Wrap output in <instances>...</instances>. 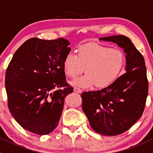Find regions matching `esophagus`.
<instances>
[{
    "instance_id": "1",
    "label": "esophagus",
    "mask_w": 153,
    "mask_h": 153,
    "mask_svg": "<svg viewBox=\"0 0 153 153\" xmlns=\"http://www.w3.org/2000/svg\"><path fill=\"white\" fill-rule=\"evenodd\" d=\"M74 91L76 92V93L81 94L82 92V90H81L80 88H74Z\"/></svg>"
}]
</instances>
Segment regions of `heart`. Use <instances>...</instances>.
<instances>
[{"mask_svg":"<svg viewBox=\"0 0 153 153\" xmlns=\"http://www.w3.org/2000/svg\"><path fill=\"white\" fill-rule=\"evenodd\" d=\"M126 63L124 53L119 49L97 43L80 46L78 55L70 52L65 56L63 68L70 78H75L85 71L84 76L71 84L81 88H107L112 85L123 71ZM85 69H84V68Z\"/></svg>","mask_w":153,"mask_h":153,"instance_id":"b5f03b06","label":"heart"}]
</instances>
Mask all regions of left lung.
I'll use <instances>...</instances> for the list:
<instances>
[{"label":"left lung","mask_w":153,"mask_h":153,"mask_svg":"<svg viewBox=\"0 0 153 153\" xmlns=\"http://www.w3.org/2000/svg\"><path fill=\"white\" fill-rule=\"evenodd\" d=\"M126 53V73L110 86L95 91L83 92L82 110L91 126L104 136H117L128 130L143 113L149 83L143 56L125 36L102 37Z\"/></svg>","instance_id":"8db88e82"}]
</instances>
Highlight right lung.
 <instances>
[{
	"mask_svg": "<svg viewBox=\"0 0 153 153\" xmlns=\"http://www.w3.org/2000/svg\"><path fill=\"white\" fill-rule=\"evenodd\" d=\"M70 42L32 38L20 46L8 65L5 85L8 107L25 130L49 134L57 126L65 97L73 88L65 80V56Z\"/></svg>",
	"mask_w": 153,
	"mask_h": 153,
	"instance_id": "add662e5",
	"label": "right lung"
}]
</instances>
